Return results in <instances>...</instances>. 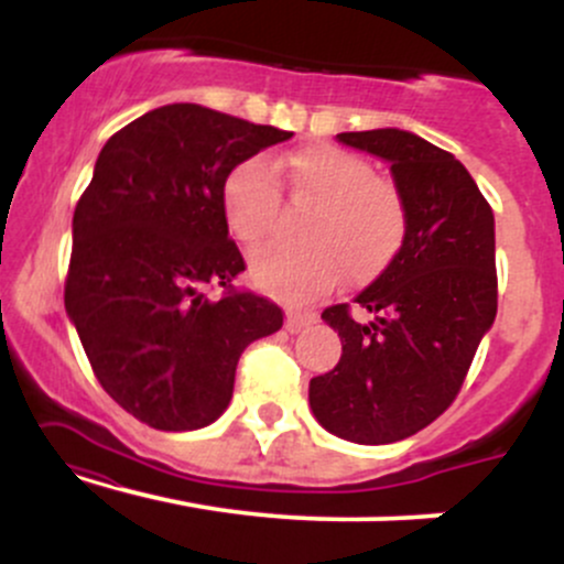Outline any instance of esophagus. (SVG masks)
I'll list each match as a JSON object with an SVG mask.
<instances>
[{"label": "esophagus", "mask_w": 564, "mask_h": 564, "mask_svg": "<svg viewBox=\"0 0 564 564\" xmlns=\"http://www.w3.org/2000/svg\"><path fill=\"white\" fill-rule=\"evenodd\" d=\"M310 323H315V313H310V310L291 307L286 313V332H291V334L302 332V328H307Z\"/></svg>", "instance_id": "esophagus-1"}]
</instances>
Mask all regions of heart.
Listing matches in <instances>:
<instances>
[{"mask_svg": "<svg viewBox=\"0 0 564 564\" xmlns=\"http://www.w3.org/2000/svg\"><path fill=\"white\" fill-rule=\"evenodd\" d=\"M275 170L286 174L291 196L315 204V212L302 225L307 243H264L251 251L257 286L310 300L332 291L345 270L349 281H366L392 262L405 241L408 204L398 185L377 177L371 161L318 142L289 153ZM278 209L281 187L268 161L246 159L225 174L223 212L238 241H262Z\"/></svg>", "mask_w": 564, "mask_h": 564, "instance_id": "obj_1", "label": "heart"}]
</instances>
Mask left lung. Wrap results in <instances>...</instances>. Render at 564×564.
<instances>
[{
  "mask_svg": "<svg viewBox=\"0 0 564 564\" xmlns=\"http://www.w3.org/2000/svg\"><path fill=\"white\" fill-rule=\"evenodd\" d=\"M336 140L390 161L408 204L405 241L355 307L321 318L339 332L334 371L310 379L315 419L349 443L416 435L456 400L498 307L494 209L453 153L403 129Z\"/></svg>",
  "mask_w": 564,
  "mask_h": 564,
  "instance_id": "left-lung-1",
  "label": "left lung"
}]
</instances>
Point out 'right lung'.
<instances>
[{"instance_id":"1","label":"right lung","mask_w":564,"mask_h":564,"mask_svg":"<svg viewBox=\"0 0 564 564\" xmlns=\"http://www.w3.org/2000/svg\"><path fill=\"white\" fill-rule=\"evenodd\" d=\"M289 138L172 102L97 156L74 212L66 313L102 390L153 430L215 422L243 349L283 326L275 302L232 286L246 262L228 238L223 180Z\"/></svg>"}]
</instances>
